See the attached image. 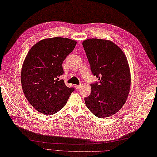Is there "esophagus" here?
I'll list each match as a JSON object with an SVG mask.
<instances>
[{
    "label": "esophagus",
    "instance_id": "1",
    "mask_svg": "<svg viewBox=\"0 0 157 157\" xmlns=\"http://www.w3.org/2000/svg\"><path fill=\"white\" fill-rule=\"evenodd\" d=\"M75 88L76 89H80V87H81V85H75Z\"/></svg>",
    "mask_w": 157,
    "mask_h": 157
}]
</instances>
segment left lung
<instances>
[{
	"label": "left lung",
	"mask_w": 157,
	"mask_h": 157,
	"mask_svg": "<svg viewBox=\"0 0 157 157\" xmlns=\"http://www.w3.org/2000/svg\"><path fill=\"white\" fill-rule=\"evenodd\" d=\"M82 45L91 71L99 80L90 84L86 105L98 118L113 115L124 105L130 91L131 71L125 54L109 40L88 39Z\"/></svg>",
	"instance_id": "1"
}]
</instances>
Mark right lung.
<instances>
[{
    "label": "right lung",
    "instance_id": "obj_1",
    "mask_svg": "<svg viewBox=\"0 0 157 157\" xmlns=\"http://www.w3.org/2000/svg\"><path fill=\"white\" fill-rule=\"evenodd\" d=\"M76 44L68 38L45 39L28 52L21 71V86L26 98L37 112L47 115L56 113L74 90L59 77L63 74V61Z\"/></svg>",
    "mask_w": 157,
    "mask_h": 157
}]
</instances>
